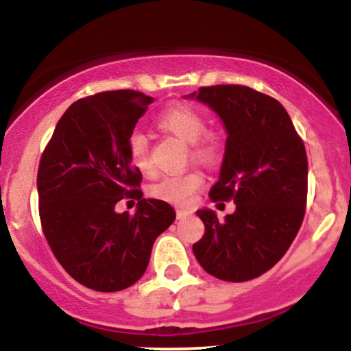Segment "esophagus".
Returning a JSON list of instances; mask_svg holds the SVG:
<instances>
[{
	"label": "esophagus",
	"mask_w": 351,
	"mask_h": 351,
	"mask_svg": "<svg viewBox=\"0 0 351 351\" xmlns=\"http://www.w3.org/2000/svg\"><path fill=\"white\" fill-rule=\"evenodd\" d=\"M189 215H191V211H188V209H183V208L176 209V217H178V219H184V217H188Z\"/></svg>",
	"instance_id": "obj_1"
}]
</instances>
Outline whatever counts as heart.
<instances>
[{
	"instance_id": "1",
	"label": "heart",
	"mask_w": 351,
	"mask_h": 351,
	"mask_svg": "<svg viewBox=\"0 0 351 351\" xmlns=\"http://www.w3.org/2000/svg\"><path fill=\"white\" fill-rule=\"evenodd\" d=\"M156 123L160 128L180 138L181 142L195 145L193 153L201 162L213 163L219 158V138L213 134L203 135L206 123H204L203 115L195 108L188 106H171L158 115ZM128 156L136 170L150 173L152 163L150 155H148V143L143 135H132L130 143H128ZM201 184H203V176L196 171H188L183 175L163 176L158 183L153 184L150 193L155 198L167 201V203L186 206L195 198Z\"/></svg>"
}]
</instances>
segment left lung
Here are the masks:
<instances>
[{"label":"left lung","instance_id":"left-lung-1","mask_svg":"<svg viewBox=\"0 0 351 351\" xmlns=\"http://www.w3.org/2000/svg\"><path fill=\"white\" fill-rule=\"evenodd\" d=\"M184 99L208 106L223 122L226 147L209 196L236 204L224 219L213 209L196 211L204 234L193 252L217 279H256L279 263L300 229L307 201L305 147L287 110L251 87H201Z\"/></svg>","mask_w":351,"mask_h":351}]
</instances>
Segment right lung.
Instances as JSON below:
<instances>
[{
    "instance_id": "obj_1",
    "label": "right lung",
    "mask_w": 351,
    "mask_h": 351,
    "mask_svg": "<svg viewBox=\"0 0 351 351\" xmlns=\"http://www.w3.org/2000/svg\"><path fill=\"white\" fill-rule=\"evenodd\" d=\"M153 97L100 92L64 112L38 171L39 216L56 259L92 291L117 292L147 271L155 239L175 221L162 199L142 198V171L128 143ZM125 195L139 199L134 217L114 211Z\"/></svg>"
}]
</instances>
